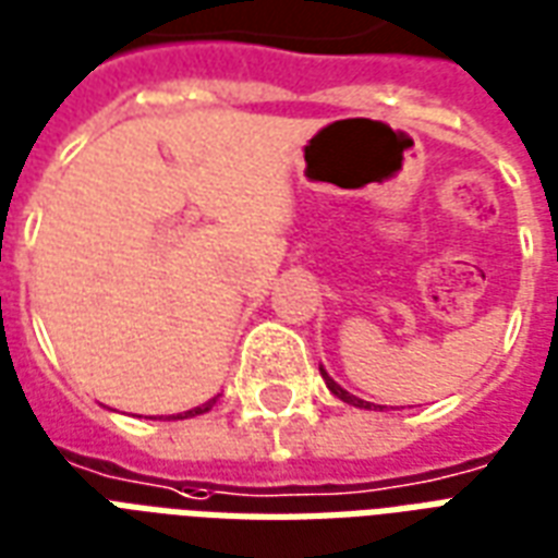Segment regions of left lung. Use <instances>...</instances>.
<instances>
[{"mask_svg":"<svg viewBox=\"0 0 558 558\" xmlns=\"http://www.w3.org/2000/svg\"><path fill=\"white\" fill-rule=\"evenodd\" d=\"M320 376H324V383H326V388H329V391L335 393V397H338V400H343V403H350V405H359V409H371V403H367V400H359V397H355V393H350V391H343L341 385L335 383L332 376L326 374L324 367H320ZM376 409V405H374ZM379 409H383V405H379Z\"/></svg>","mask_w":558,"mask_h":558,"instance_id":"1","label":"left lung"}]
</instances>
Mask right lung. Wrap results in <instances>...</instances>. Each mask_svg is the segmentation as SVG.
<instances>
[{
  "label": "right lung",
  "instance_id": "add662e5",
  "mask_svg": "<svg viewBox=\"0 0 558 558\" xmlns=\"http://www.w3.org/2000/svg\"><path fill=\"white\" fill-rule=\"evenodd\" d=\"M211 405H215V400H208V403L196 405V409H191V412L179 414V417H194V414H203V412H208V409H211Z\"/></svg>",
  "mask_w": 558,
  "mask_h": 558
}]
</instances>
